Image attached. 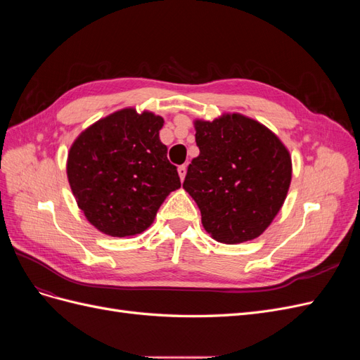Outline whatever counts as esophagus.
<instances>
[{
	"mask_svg": "<svg viewBox=\"0 0 360 360\" xmlns=\"http://www.w3.org/2000/svg\"><path fill=\"white\" fill-rule=\"evenodd\" d=\"M179 176H180V180L183 181L184 180V177H186V165H181V167H179Z\"/></svg>",
	"mask_w": 360,
	"mask_h": 360,
	"instance_id": "esophagus-1",
	"label": "esophagus"
}]
</instances>
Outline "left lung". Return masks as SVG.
Here are the masks:
<instances>
[{"mask_svg":"<svg viewBox=\"0 0 360 360\" xmlns=\"http://www.w3.org/2000/svg\"><path fill=\"white\" fill-rule=\"evenodd\" d=\"M200 155L192 159L183 189L201 212L216 242L254 240L274 222L291 183L288 148L257 120L225 112L193 122Z\"/></svg>","mask_w":360,"mask_h":360,"instance_id":"1","label":"left lung"}]
</instances>
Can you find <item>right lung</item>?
Wrapping results in <instances>:
<instances>
[{"label":"right lung","mask_w":360,"mask_h":360,"mask_svg":"<svg viewBox=\"0 0 360 360\" xmlns=\"http://www.w3.org/2000/svg\"><path fill=\"white\" fill-rule=\"evenodd\" d=\"M163 118L124 108L86 127L70 146L68 179L96 230L132 237L153 224L168 195L180 188L159 130Z\"/></svg>","instance_id":"add662e5"}]
</instances>
